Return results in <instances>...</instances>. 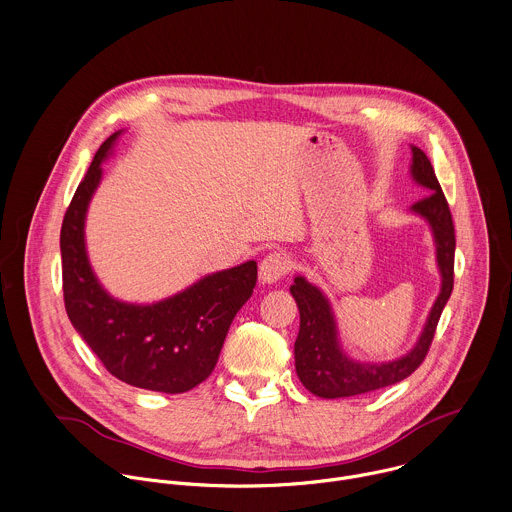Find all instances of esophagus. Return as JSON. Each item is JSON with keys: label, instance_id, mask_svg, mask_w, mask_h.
Segmentation results:
<instances>
[{"label": "esophagus", "instance_id": "34e87169", "mask_svg": "<svg viewBox=\"0 0 512 512\" xmlns=\"http://www.w3.org/2000/svg\"><path fill=\"white\" fill-rule=\"evenodd\" d=\"M292 268V262L286 254L282 252H270L268 256H264V260L260 262L258 268V276L264 284H276L280 278H284Z\"/></svg>", "mask_w": 512, "mask_h": 512}]
</instances>
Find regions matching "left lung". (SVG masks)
Returning a JSON list of instances; mask_svg holds the SVG:
<instances>
[{
    "label": "left lung",
    "mask_w": 512,
    "mask_h": 512,
    "mask_svg": "<svg viewBox=\"0 0 512 512\" xmlns=\"http://www.w3.org/2000/svg\"><path fill=\"white\" fill-rule=\"evenodd\" d=\"M412 180L430 194L410 206V212L424 218L432 230L436 264L440 272V292L428 312L416 344L390 362H358L346 356L340 346L336 318L324 292L304 276H296L290 292L300 310V330L294 342L296 374L312 394L320 398H344L366 394L408 378L424 360L434 338L440 314L454 284V226L452 216L426 154L412 146Z\"/></svg>",
    "instance_id": "left-lung-1"
}]
</instances>
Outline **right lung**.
<instances>
[{"label":"right lung","mask_w":512,"mask_h":512,"mask_svg":"<svg viewBox=\"0 0 512 512\" xmlns=\"http://www.w3.org/2000/svg\"><path fill=\"white\" fill-rule=\"evenodd\" d=\"M122 130L96 152L64 216L60 248L64 302L74 328L118 380L166 394L188 392L204 382L220 356L236 312L252 296L258 266L208 274L186 290L154 302L112 298L98 282L86 252V212L102 180V162Z\"/></svg>","instance_id":"right-lung-1"}]
</instances>
